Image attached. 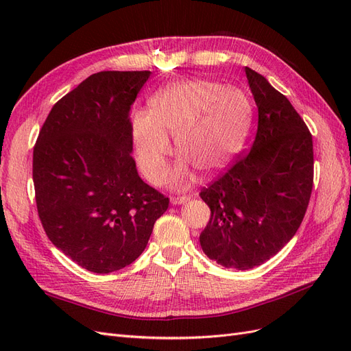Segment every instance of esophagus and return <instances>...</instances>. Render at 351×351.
<instances>
[{"label":"esophagus","mask_w":351,"mask_h":351,"mask_svg":"<svg viewBox=\"0 0 351 351\" xmlns=\"http://www.w3.org/2000/svg\"><path fill=\"white\" fill-rule=\"evenodd\" d=\"M189 199H190L189 196H173L171 197V204L173 205H182V204H186Z\"/></svg>","instance_id":"esophagus-1"}]
</instances>
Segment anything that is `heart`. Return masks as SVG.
I'll use <instances>...</instances> for the list:
<instances>
[{
    "instance_id": "obj_1",
    "label": "heart",
    "mask_w": 351,
    "mask_h": 351,
    "mask_svg": "<svg viewBox=\"0 0 351 351\" xmlns=\"http://www.w3.org/2000/svg\"><path fill=\"white\" fill-rule=\"evenodd\" d=\"M246 93L210 80L173 83L155 93L149 112L132 119L133 143L143 176L154 184L164 182L171 155L168 136H174L183 158L173 174L176 186H187L192 165L204 174L224 169L241 149L252 123Z\"/></svg>"
}]
</instances>
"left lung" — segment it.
<instances>
[{"label": "left lung", "mask_w": 351, "mask_h": 351, "mask_svg": "<svg viewBox=\"0 0 351 351\" xmlns=\"http://www.w3.org/2000/svg\"><path fill=\"white\" fill-rule=\"evenodd\" d=\"M258 105L252 149L199 196L210 209L206 256L239 271L259 267L299 230L313 187V142L302 117L262 74L246 67Z\"/></svg>", "instance_id": "1"}]
</instances>
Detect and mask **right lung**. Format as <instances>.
Masks as SVG:
<instances>
[{"label":"right lung","mask_w":351,"mask_h":351,"mask_svg":"<svg viewBox=\"0 0 351 351\" xmlns=\"http://www.w3.org/2000/svg\"><path fill=\"white\" fill-rule=\"evenodd\" d=\"M151 71H99L62 97L34 147L38 215L82 268L110 274L145 250L169 199L137 174L129 111Z\"/></svg>","instance_id":"add662e5"}]
</instances>
